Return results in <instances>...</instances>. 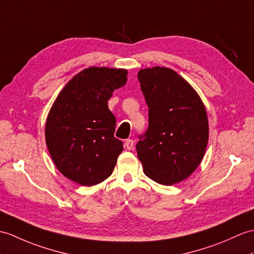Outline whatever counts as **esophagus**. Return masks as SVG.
Here are the masks:
<instances>
[{
  "mask_svg": "<svg viewBox=\"0 0 254 254\" xmlns=\"http://www.w3.org/2000/svg\"><path fill=\"white\" fill-rule=\"evenodd\" d=\"M133 146H134V141H133V139H126V141H125V147L127 149V150H131L132 148H133Z\"/></svg>",
  "mask_w": 254,
  "mask_h": 254,
  "instance_id": "1",
  "label": "esophagus"
}]
</instances>
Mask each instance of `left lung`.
I'll list each match as a JSON object with an SVG mask.
<instances>
[{
	"mask_svg": "<svg viewBox=\"0 0 254 254\" xmlns=\"http://www.w3.org/2000/svg\"><path fill=\"white\" fill-rule=\"evenodd\" d=\"M137 76L149 108V126L136 145L137 157L149 179L176 184L202 161L209 140L207 110L193 87L172 69L145 68Z\"/></svg>",
	"mask_w": 254,
	"mask_h": 254,
	"instance_id": "1",
	"label": "left lung"
}]
</instances>
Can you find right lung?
I'll return each mask as SVG.
<instances>
[{"instance_id":"1","label":"right lung","mask_w":254,"mask_h":254,"mask_svg":"<svg viewBox=\"0 0 254 254\" xmlns=\"http://www.w3.org/2000/svg\"><path fill=\"white\" fill-rule=\"evenodd\" d=\"M127 81V69L88 67L58 94L47 115L45 141L67 179L93 186L113 173L123 144L114 136L116 117L108 109V99Z\"/></svg>"}]
</instances>
